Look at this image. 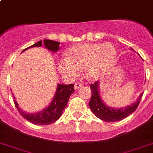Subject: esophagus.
Here are the masks:
<instances>
[{"label":"esophagus","instance_id":"esophagus-1","mask_svg":"<svg viewBox=\"0 0 153 153\" xmlns=\"http://www.w3.org/2000/svg\"><path fill=\"white\" fill-rule=\"evenodd\" d=\"M82 83H79V82H77V83H75V89H78V88H79L82 87Z\"/></svg>","mask_w":153,"mask_h":153}]
</instances>
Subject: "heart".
Wrapping results in <instances>:
<instances>
[{
	"label": "heart",
	"mask_w": 153,
	"mask_h": 153,
	"mask_svg": "<svg viewBox=\"0 0 153 153\" xmlns=\"http://www.w3.org/2000/svg\"><path fill=\"white\" fill-rule=\"evenodd\" d=\"M116 50L108 42L75 45L66 52V58L58 60L57 68L64 78L75 79L84 70L86 77L98 78L111 66Z\"/></svg>",
	"instance_id": "1"
}]
</instances>
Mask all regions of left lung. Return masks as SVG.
Returning a JSON list of instances; mask_svg holds the SVG:
<instances>
[{
  "label": "left lung",
  "mask_w": 153,
  "mask_h": 153,
  "mask_svg": "<svg viewBox=\"0 0 153 153\" xmlns=\"http://www.w3.org/2000/svg\"><path fill=\"white\" fill-rule=\"evenodd\" d=\"M90 88L91 90V100L88 102L90 108L95 116L98 117L99 119L109 123L120 121L131 115L137 108L143 95L142 93L137 102L133 103L132 105H128L125 108H113L106 105L101 99L99 91V82H95L94 84H91Z\"/></svg>",
  "instance_id": "left-lung-1"
}]
</instances>
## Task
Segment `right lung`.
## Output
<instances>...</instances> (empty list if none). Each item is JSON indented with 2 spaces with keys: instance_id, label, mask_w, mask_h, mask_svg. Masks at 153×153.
Returning a JSON list of instances; mask_svg holds the SVG:
<instances>
[{
  "instance_id": "right-lung-1",
  "label": "right lung",
  "mask_w": 153,
  "mask_h": 153,
  "mask_svg": "<svg viewBox=\"0 0 153 153\" xmlns=\"http://www.w3.org/2000/svg\"><path fill=\"white\" fill-rule=\"evenodd\" d=\"M42 45H45V47L53 52H56L59 49V45L60 42H54L51 40L45 39L44 42L40 41L37 43L34 44L30 47L25 48L24 51L33 47H41ZM75 91L74 89V85H62L58 84L57 86V90L54 95V99L51 104L48 106L47 108H45L42 111L35 113H27L23 111L18 107V102L14 100V103L15 105L16 108L18 110L19 113L27 119V121L30 122L33 124L41 125V126H47L51 123H54L58 120L62 115L64 109L67 106L68 102L69 100L70 95Z\"/></svg>"
}]
</instances>
